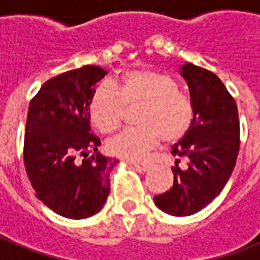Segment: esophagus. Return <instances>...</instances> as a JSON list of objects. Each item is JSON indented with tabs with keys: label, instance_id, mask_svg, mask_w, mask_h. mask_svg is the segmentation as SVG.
Wrapping results in <instances>:
<instances>
[{
	"label": "esophagus",
	"instance_id": "obj_1",
	"mask_svg": "<svg viewBox=\"0 0 260 260\" xmlns=\"http://www.w3.org/2000/svg\"><path fill=\"white\" fill-rule=\"evenodd\" d=\"M131 165L135 168V169H138V171H142V172H146L151 168L149 164H139V162H132Z\"/></svg>",
	"mask_w": 260,
	"mask_h": 260
}]
</instances>
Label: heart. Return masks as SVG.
<instances>
[{
  "instance_id": "heart-1",
  "label": "heart",
  "mask_w": 260,
  "mask_h": 260,
  "mask_svg": "<svg viewBox=\"0 0 260 260\" xmlns=\"http://www.w3.org/2000/svg\"><path fill=\"white\" fill-rule=\"evenodd\" d=\"M141 105L138 128L126 129L108 142V152L125 160H141L164 139L174 142L190 128L193 107L171 75L149 70L125 72L112 86L101 85L89 101L92 123L104 134L116 131L125 108Z\"/></svg>"
}]
</instances>
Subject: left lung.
Listing matches in <instances>:
<instances>
[{"mask_svg": "<svg viewBox=\"0 0 260 260\" xmlns=\"http://www.w3.org/2000/svg\"><path fill=\"white\" fill-rule=\"evenodd\" d=\"M179 74L189 88L193 119L188 132L172 146L174 186L153 198L168 215L189 216L202 211L225 188L239 152L238 107L223 82L211 71L183 63ZM185 157L188 167H177Z\"/></svg>", "mask_w": 260, "mask_h": 260, "instance_id": "left-lung-1", "label": "left lung"}]
</instances>
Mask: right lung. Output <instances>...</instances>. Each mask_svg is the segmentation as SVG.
<instances>
[{
    "label": "right lung",
    "instance_id": "right-lung-1",
    "mask_svg": "<svg viewBox=\"0 0 260 260\" xmlns=\"http://www.w3.org/2000/svg\"><path fill=\"white\" fill-rule=\"evenodd\" d=\"M107 74L95 65L59 74L41 86L28 108L26 175L37 198L63 218H89L109 195L116 160L98 152L101 141L89 125V101Z\"/></svg>",
    "mask_w": 260,
    "mask_h": 260
}]
</instances>
